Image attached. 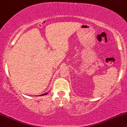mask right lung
Wrapping results in <instances>:
<instances>
[{"label": "right lung", "mask_w": 127, "mask_h": 127, "mask_svg": "<svg viewBox=\"0 0 127 127\" xmlns=\"http://www.w3.org/2000/svg\"><path fill=\"white\" fill-rule=\"evenodd\" d=\"M47 94H48V92H47V93H45V94H42V95H40V96H41V95H46Z\"/></svg>", "instance_id": "right-lung-1"}]
</instances>
